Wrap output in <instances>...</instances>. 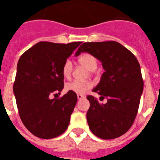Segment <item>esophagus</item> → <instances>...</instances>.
<instances>
[{"label": "esophagus", "mask_w": 160, "mask_h": 160, "mask_svg": "<svg viewBox=\"0 0 160 160\" xmlns=\"http://www.w3.org/2000/svg\"><path fill=\"white\" fill-rule=\"evenodd\" d=\"M77 97H78V100H81V99H82V98H84V95H82V94H78L77 95Z\"/></svg>", "instance_id": "esophagus-1"}]
</instances>
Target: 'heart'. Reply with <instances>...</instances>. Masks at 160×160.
Segmentation results:
<instances>
[{"label":"heart","instance_id":"b5f03b06","mask_svg":"<svg viewBox=\"0 0 160 160\" xmlns=\"http://www.w3.org/2000/svg\"><path fill=\"white\" fill-rule=\"evenodd\" d=\"M79 63L86 67L90 71H94L97 68V60L93 55L90 53H84L78 58ZM73 64L71 61L66 60L62 66V75L65 78H69L72 73ZM91 87V84L89 82L73 81L66 84V90L70 92L75 93L78 94H83L87 90Z\"/></svg>","mask_w":160,"mask_h":160}]
</instances>
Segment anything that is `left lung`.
I'll return each mask as SVG.
<instances>
[{"label": "left lung", "instance_id": "left-lung-1", "mask_svg": "<svg viewBox=\"0 0 160 160\" xmlns=\"http://www.w3.org/2000/svg\"><path fill=\"white\" fill-rule=\"evenodd\" d=\"M84 52L102 62L104 73L93 91L107 98L106 104H100L94 97L87 96L89 128L100 138H118L131 128L138 112L143 91L139 63L129 49L113 41L85 42L75 56Z\"/></svg>", "mask_w": 160, "mask_h": 160}]
</instances>
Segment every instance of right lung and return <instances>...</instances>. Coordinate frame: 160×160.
Returning a JSON list of instances; mask_svg holds the SVG:
<instances>
[{
	"mask_svg": "<svg viewBox=\"0 0 160 160\" xmlns=\"http://www.w3.org/2000/svg\"><path fill=\"white\" fill-rule=\"evenodd\" d=\"M81 43L38 42L18 61L13 94L22 122L38 138L58 137L69 126L77 94L68 91L53 99L49 95L62 90L63 64Z\"/></svg>",
	"mask_w": 160,
	"mask_h": 160,
	"instance_id": "add662e5",
	"label": "right lung"
}]
</instances>
